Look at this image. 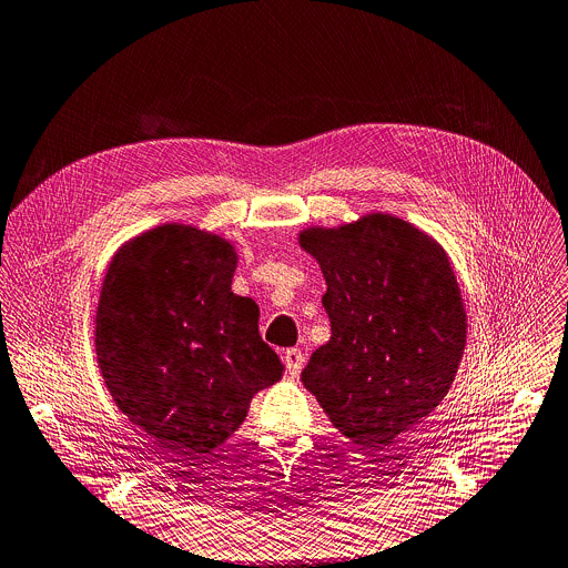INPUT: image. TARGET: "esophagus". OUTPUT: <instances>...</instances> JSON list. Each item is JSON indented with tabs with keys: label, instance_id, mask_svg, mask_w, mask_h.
<instances>
[{
	"label": "esophagus",
	"instance_id": "1",
	"mask_svg": "<svg viewBox=\"0 0 568 568\" xmlns=\"http://www.w3.org/2000/svg\"><path fill=\"white\" fill-rule=\"evenodd\" d=\"M283 363H285V369H287V374L296 378V376L301 374V369H303L305 357H303V353H301L298 348H287V351L283 353Z\"/></svg>",
	"mask_w": 568,
	"mask_h": 568
}]
</instances>
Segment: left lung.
<instances>
[{
    "label": "left lung",
    "mask_w": 568,
    "mask_h": 568,
    "mask_svg": "<svg viewBox=\"0 0 568 568\" xmlns=\"http://www.w3.org/2000/svg\"><path fill=\"white\" fill-rule=\"evenodd\" d=\"M324 278L331 339L301 381L333 426L367 455L426 419L467 346V311L446 248L392 213L296 235Z\"/></svg>",
    "instance_id": "8db88e82"
}]
</instances>
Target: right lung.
<instances>
[{"label": "right lung", "mask_w": 568, "mask_h": 568, "mask_svg": "<svg viewBox=\"0 0 568 568\" xmlns=\"http://www.w3.org/2000/svg\"><path fill=\"white\" fill-rule=\"evenodd\" d=\"M237 261L231 240L170 222L126 240L101 281V378L131 424L187 459L224 444L283 376L255 301L231 290Z\"/></svg>", "instance_id": "obj_1"}]
</instances>
